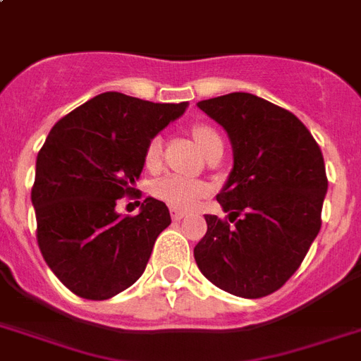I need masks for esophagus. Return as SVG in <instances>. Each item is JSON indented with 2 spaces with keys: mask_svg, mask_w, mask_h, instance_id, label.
Wrapping results in <instances>:
<instances>
[{
  "mask_svg": "<svg viewBox=\"0 0 361 361\" xmlns=\"http://www.w3.org/2000/svg\"><path fill=\"white\" fill-rule=\"evenodd\" d=\"M185 214L187 212L176 210V208H172V210H170V216H172V219H174V221H180V219H183V217H185Z\"/></svg>",
  "mask_w": 361,
  "mask_h": 361,
  "instance_id": "1",
  "label": "esophagus"
}]
</instances>
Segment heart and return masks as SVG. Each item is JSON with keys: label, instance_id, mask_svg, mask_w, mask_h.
I'll use <instances>...</instances> for the list:
<instances>
[{"label": "heart", "instance_id": "b5f03b06", "mask_svg": "<svg viewBox=\"0 0 361 361\" xmlns=\"http://www.w3.org/2000/svg\"><path fill=\"white\" fill-rule=\"evenodd\" d=\"M192 136L197 140V144L202 151H206L214 142H221V137L217 134L216 128H212L210 125L199 123L192 126ZM162 155V142L161 137H151L144 151L145 166L155 169L157 164L161 162ZM153 197L162 202H166L172 208H191L199 199H202L208 192V185L199 180H191L185 176L169 174L162 176L161 180H157L151 187Z\"/></svg>", "mask_w": 361, "mask_h": 361}]
</instances>
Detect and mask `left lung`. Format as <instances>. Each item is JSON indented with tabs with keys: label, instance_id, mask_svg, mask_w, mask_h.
Masks as SVG:
<instances>
[{
	"label": "left lung",
	"instance_id": "8db88e82",
	"mask_svg": "<svg viewBox=\"0 0 361 361\" xmlns=\"http://www.w3.org/2000/svg\"><path fill=\"white\" fill-rule=\"evenodd\" d=\"M199 107L227 130L235 164L217 195L229 219L204 216L208 231L195 261L219 290L271 295L301 267L322 227L327 176L320 145L291 111L259 96L231 92Z\"/></svg>",
	"mask_w": 361,
	"mask_h": 361
}]
</instances>
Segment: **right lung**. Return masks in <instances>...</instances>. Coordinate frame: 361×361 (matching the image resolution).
I'll return each instance as SVG.
<instances>
[{"instance_id": "obj_1", "label": "right lung", "mask_w": 361, "mask_h": 361, "mask_svg": "<svg viewBox=\"0 0 361 361\" xmlns=\"http://www.w3.org/2000/svg\"><path fill=\"white\" fill-rule=\"evenodd\" d=\"M185 107L187 102L155 104L104 92L49 132L32 187L37 244L75 295L104 301L144 274L157 236L170 225L169 208L151 197L137 216H121L115 206L136 191L147 142Z\"/></svg>"}]
</instances>
